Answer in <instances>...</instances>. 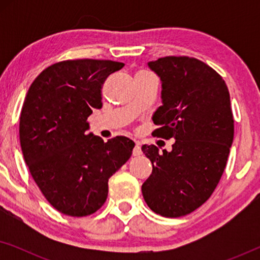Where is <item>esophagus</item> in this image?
<instances>
[{
	"label": "esophagus",
	"instance_id": "obj_1",
	"mask_svg": "<svg viewBox=\"0 0 260 260\" xmlns=\"http://www.w3.org/2000/svg\"><path fill=\"white\" fill-rule=\"evenodd\" d=\"M133 155L134 156L142 155V149H141L140 143H136V145H135V148H134V150H133Z\"/></svg>",
	"mask_w": 260,
	"mask_h": 260
}]
</instances>
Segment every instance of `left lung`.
Returning <instances> with one entry per match:
<instances>
[{
  "mask_svg": "<svg viewBox=\"0 0 260 260\" xmlns=\"http://www.w3.org/2000/svg\"><path fill=\"white\" fill-rule=\"evenodd\" d=\"M148 66L162 81L152 136L175 142L163 154L155 145L142 147L152 163L142 194L151 211L179 218L211 198L225 170L234 135L230 92L222 77L199 59L172 55Z\"/></svg>",
  "mask_w": 260,
  "mask_h": 260,
  "instance_id": "left-lung-1",
  "label": "left lung"
}]
</instances>
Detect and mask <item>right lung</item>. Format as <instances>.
<instances>
[{"instance_id": "right-lung-1", "label": "right lung", "mask_w": 260, "mask_h": 260, "mask_svg": "<svg viewBox=\"0 0 260 260\" xmlns=\"http://www.w3.org/2000/svg\"><path fill=\"white\" fill-rule=\"evenodd\" d=\"M124 66L112 60L53 63L31 83L20 116V143L30 175L62 214H93L108 198L109 179L130 158L135 143L87 134V117L102 109L106 78Z\"/></svg>"}]
</instances>
